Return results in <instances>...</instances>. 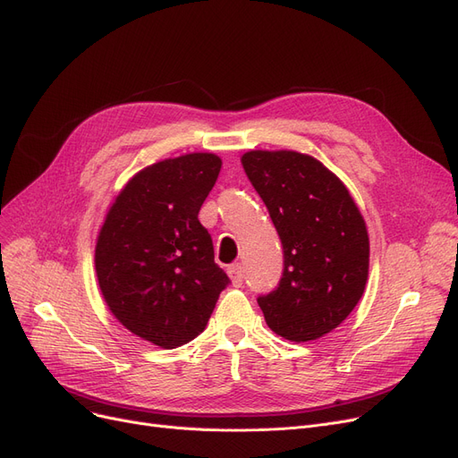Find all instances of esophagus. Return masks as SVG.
Segmentation results:
<instances>
[{"mask_svg":"<svg viewBox=\"0 0 458 458\" xmlns=\"http://www.w3.org/2000/svg\"><path fill=\"white\" fill-rule=\"evenodd\" d=\"M228 276H230V279H232L233 286H242L243 281H245V269H243L242 264H232V266L228 267Z\"/></svg>","mask_w":458,"mask_h":458,"instance_id":"esophagus-1","label":"esophagus"}]
</instances>
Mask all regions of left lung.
Wrapping results in <instances>:
<instances>
[{
  "instance_id": "8db88e82",
  "label": "left lung",
  "mask_w": 458,
  "mask_h": 458,
  "mask_svg": "<svg viewBox=\"0 0 458 458\" xmlns=\"http://www.w3.org/2000/svg\"><path fill=\"white\" fill-rule=\"evenodd\" d=\"M242 164L283 243V277L259 296L266 323L284 340H318L362 298L369 266L364 218L347 186L310 155L249 150Z\"/></svg>"
}]
</instances>
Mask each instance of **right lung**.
<instances>
[{
    "label": "right lung",
    "instance_id": "add662e5",
    "mask_svg": "<svg viewBox=\"0 0 458 458\" xmlns=\"http://www.w3.org/2000/svg\"><path fill=\"white\" fill-rule=\"evenodd\" d=\"M220 165L211 152H191L141 169L116 196L98 235L96 274L111 313L162 349L203 332L230 283L198 220Z\"/></svg>",
    "mask_w": 458,
    "mask_h": 458
}]
</instances>
